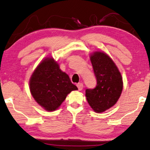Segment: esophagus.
<instances>
[{
	"label": "esophagus",
	"instance_id": "1",
	"mask_svg": "<svg viewBox=\"0 0 150 150\" xmlns=\"http://www.w3.org/2000/svg\"><path fill=\"white\" fill-rule=\"evenodd\" d=\"M77 87L78 88V90H81L83 89V85L82 83H78L77 84Z\"/></svg>",
	"mask_w": 150,
	"mask_h": 150
}]
</instances>
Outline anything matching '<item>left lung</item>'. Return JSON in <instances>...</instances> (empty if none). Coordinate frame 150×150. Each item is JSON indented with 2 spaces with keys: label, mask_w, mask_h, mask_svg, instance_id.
I'll use <instances>...</instances> for the list:
<instances>
[{
  "label": "left lung",
  "mask_w": 150,
  "mask_h": 150,
  "mask_svg": "<svg viewBox=\"0 0 150 150\" xmlns=\"http://www.w3.org/2000/svg\"><path fill=\"white\" fill-rule=\"evenodd\" d=\"M90 60L97 83L94 89L86 90V96L92 109L96 113H102L117 103L123 81L116 65L107 54L94 52Z\"/></svg>",
  "instance_id": "left-lung-1"
}]
</instances>
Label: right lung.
<instances>
[{
  "label": "right lung",
  "instance_id": "right-lung-1",
  "mask_svg": "<svg viewBox=\"0 0 150 150\" xmlns=\"http://www.w3.org/2000/svg\"><path fill=\"white\" fill-rule=\"evenodd\" d=\"M29 85L36 102L48 111L58 109L67 94L77 90L69 75L60 70L52 58H45L38 65L31 76Z\"/></svg>",
  "mask_w": 150,
  "mask_h": 150
}]
</instances>
